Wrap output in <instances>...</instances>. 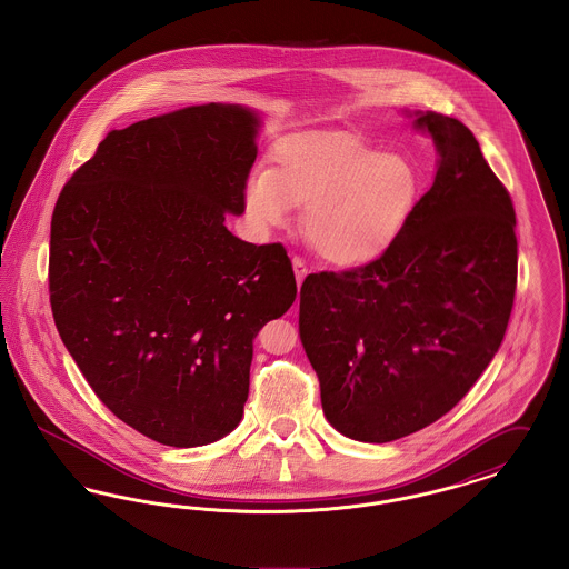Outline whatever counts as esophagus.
<instances>
[{
    "instance_id": "34e87169",
    "label": "esophagus",
    "mask_w": 569,
    "mask_h": 569,
    "mask_svg": "<svg viewBox=\"0 0 569 569\" xmlns=\"http://www.w3.org/2000/svg\"><path fill=\"white\" fill-rule=\"evenodd\" d=\"M292 267H295V277H297V283L300 286V283H302V279L307 277V267H305V262H302L300 258H292Z\"/></svg>"
}]
</instances>
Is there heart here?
Wrapping results in <instances>:
<instances>
[{
    "instance_id": "1",
    "label": "heart",
    "mask_w": 569,
    "mask_h": 569,
    "mask_svg": "<svg viewBox=\"0 0 569 569\" xmlns=\"http://www.w3.org/2000/svg\"><path fill=\"white\" fill-rule=\"evenodd\" d=\"M271 158V170H253L244 181L249 223L260 232L286 228L295 207H305L307 241L339 269L383 258L422 196L420 170L409 158L346 132L288 136Z\"/></svg>"
}]
</instances>
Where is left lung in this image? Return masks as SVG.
<instances>
[{"label": "left lung", "instance_id": "1", "mask_svg": "<svg viewBox=\"0 0 569 569\" xmlns=\"http://www.w3.org/2000/svg\"><path fill=\"white\" fill-rule=\"evenodd\" d=\"M431 136L433 186L378 262L309 274L298 335L326 420L388 443L448 413L499 350L516 292V213L459 119L403 110Z\"/></svg>", "mask_w": 569, "mask_h": 569}]
</instances>
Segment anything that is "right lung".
Segmentation results:
<instances>
[{
  "instance_id": "1",
  "label": "right lung",
  "mask_w": 569,
  "mask_h": 569,
  "mask_svg": "<svg viewBox=\"0 0 569 569\" xmlns=\"http://www.w3.org/2000/svg\"><path fill=\"white\" fill-rule=\"evenodd\" d=\"M262 114L204 104L112 130L72 174L51 221L54 325L110 411L163 446L232 433L253 337L297 298L279 243H244Z\"/></svg>"
}]
</instances>
